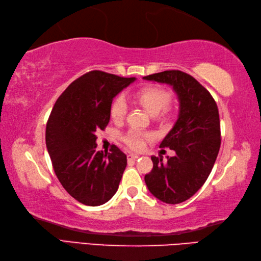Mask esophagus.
Wrapping results in <instances>:
<instances>
[{
    "mask_svg": "<svg viewBox=\"0 0 261 261\" xmlns=\"http://www.w3.org/2000/svg\"><path fill=\"white\" fill-rule=\"evenodd\" d=\"M137 158H139V156H138L137 154H129V155H127V160H129V161H135V160H137Z\"/></svg>",
    "mask_w": 261,
    "mask_h": 261,
    "instance_id": "esophagus-1",
    "label": "esophagus"
}]
</instances>
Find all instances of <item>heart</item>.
Segmentation results:
<instances>
[{
    "label": "heart",
    "instance_id": "heart-1",
    "mask_svg": "<svg viewBox=\"0 0 261 261\" xmlns=\"http://www.w3.org/2000/svg\"><path fill=\"white\" fill-rule=\"evenodd\" d=\"M135 98L151 116L157 115L161 120L166 121L172 115V109L168 104L171 100V93L163 87L154 85L142 87L136 91ZM126 111L127 105L124 97H115L111 105V116L114 120H122ZM149 137V135L138 130H130L125 136V142L132 149H141L145 145V140Z\"/></svg>",
    "mask_w": 261,
    "mask_h": 261
}]
</instances>
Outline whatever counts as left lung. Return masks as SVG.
I'll use <instances>...</instances> for the list:
<instances>
[{"label": "left lung", "mask_w": 261, "mask_h": 261, "mask_svg": "<svg viewBox=\"0 0 261 261\" xmlns=\"http://www.w3.org/2000/svg\"><path fill=\"white\" fill-rule=\"evenodd\" d=\"M172 86L180 103L174 126L160 147L175 151L173 157L152 156V170L145 175L151 195L165 203H181L206 182L221 147V124L216 101L192 75L178 70L144 76Z\"/></svg>", "instance_id": "obj_1"}]
</instances>
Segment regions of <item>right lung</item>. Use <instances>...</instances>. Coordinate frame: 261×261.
<instances>
[{
    "label": "right lung",
    "mask_w": 261,
    "mask_h": 261,
    "mask_svg": "<svg viewBox=\"0 0 261 261\" xmlns=\"http://www.w3.org/2000/svg\"><path fill=\"white\" fill-rule=\"evenodd\" d=\"M136 78L94 70L74 80L53 107L46 124V147L66 192L87 206H100L115 195L126 167L116 146L96 150V132L104 130L114 97Z\"/></svg>",
    "instance_id": "1"
}]
</instances>
